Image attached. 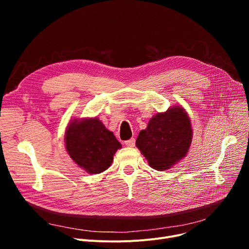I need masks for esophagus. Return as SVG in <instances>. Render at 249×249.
Returning <instances> with one entry per match:
<instances>
[{
	"instance_id": "1",
	"label": "esophagus",
	"mask_w": 249,
	"mask_h": 249,
	"mask_svg": "<svg viewBox=\"0 0 249 249\" xmlns=\"http://www.w3.org/2000/svg\"><path fill=\"white\" fill-rule=\"evenodd\" d=\"M125 144L128 147H133L135 145V139L131 138V139H129V140H126L125 141Z\"/></svg>"
}]
</instances>
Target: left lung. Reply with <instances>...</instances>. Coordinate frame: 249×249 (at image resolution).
<instances>
[{
	"mask_svg": "<svg viewBox=\"0 0 249 249\" xmlns=\"http://www.w3.org/2000/svg\"><path fill=\"white\" fill-rule=\"evenodd\" d=\"M193 138L191 120L186 110L174 106L158 113L141 130L136 146L144 155L150 167L166 171L187 155Z\"/></svg>",
	"mask_w": 249,
	"mask_h": 249,
	"instance_id": "1",
	"label": "left lung"
}]
</instances>
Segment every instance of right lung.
<instances>
[{"label": "right lung", "mask_w": 249, "mask_h": 249, "mask_svg": "<svg viewBox=\"0 0 249 249\" xmlns=\"http://www.w3.org/2000/svg\"><path fill=\"white\" fill-rule=\"evenodd\" d=\"M64 141L71 159L87 173L94 175L108 169L115 152L122 147L97 117L71 120L65 130Z\"/></svg>", "instance_id": "obj_1"}]
</instances>
